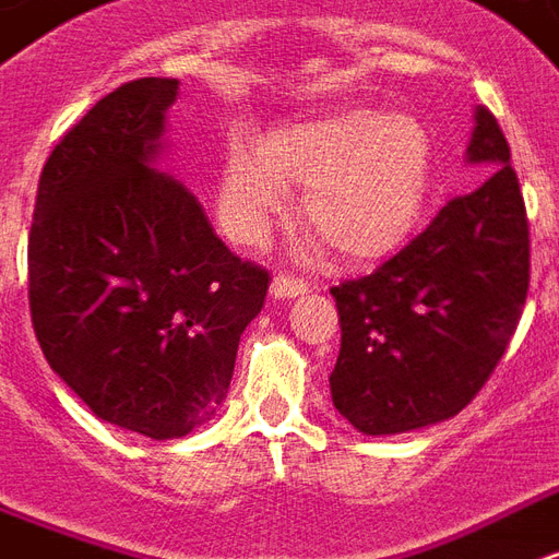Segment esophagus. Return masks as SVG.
Here are the masks:
<instances>
[{"label": "esophagus", "mask_w": 559, "mask_h": 559, "mask_svg": "<svg viewBox=\"0 0 559 559\" xmlns=\"http://www.w3.org/2000/svg\"><path fill=\"white\" fill-rule=\"evenodd\" d=\"M308 284L301 278H293V275H275L272 281V296L275 299H296V296H305Z\"/></svg>", "instance_id": "34e87169"}]
</instances>
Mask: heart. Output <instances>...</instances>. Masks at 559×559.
Instances as JSON below:
<instances>
[{
	"instance_id": "1",
	"label": "heart",
	"mask_w": 559,
	"mask_h": 559,
	"mask_svg": "<svg viewBox=\"0 0 559 559\" xmlns=\"http://www.w3.org/2000/svg\"><path fill=\"white\" fill-rule=\"evenodd\" d=\"M436 151L415 115L343 106L237 139L218 177V222L237 242H260L287 206V186L305 189L301 227L343 263H373L403 248L424 218Z\"/></svg>"
}]
</instances>
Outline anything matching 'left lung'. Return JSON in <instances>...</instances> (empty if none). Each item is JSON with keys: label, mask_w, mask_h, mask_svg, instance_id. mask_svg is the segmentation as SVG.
<instances>
[{"label": "left lung", "mask_w": 559, "mask_h": 559, "mask_svg": "<svg viewBox=\"0 0 559 559\" xmlns=\"http://www.w3.org/2000/svg\"><path fill=\"white\" fill-rule=\"evenodd\" d=\"M471 165L491 171L373 275L332 287L341 355L332 403L364 436H396L459 415L522 320L531 230L510 144L477 106Z\"/></svg>", "instance_id": "8db88e82"}]
</instances>
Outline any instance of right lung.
<instances>
[{"instance_id":"add662e5","label":"right lung","mask_w":559,"mask_h":559,"mask_svg":"<svg viewBox=\"0 0 559 559\" xmlns=\"http://www.w3.org/2000/svg\"><path fill=\"white\" fill-rule=\"evenodd\" d=\"M180 82H127L49 153L28 234V308L49 367L94 415L183 438L225 403L269 272L230 254L171 171Z\"/></svg>"}]
</instances>
